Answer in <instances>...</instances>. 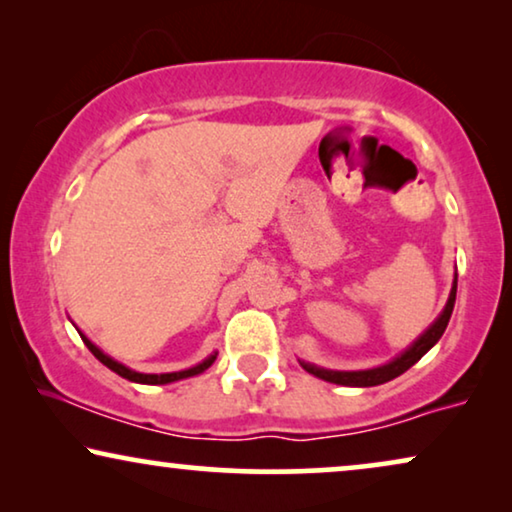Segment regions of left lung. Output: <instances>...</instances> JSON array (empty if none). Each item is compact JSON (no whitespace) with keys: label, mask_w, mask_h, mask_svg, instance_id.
<instances>
[{"label":"left lung","mask_w":512,"mask_h":512,"mask_svg":"<svg viewBox=\"0 0 512 512\" xmlns=\"http://www.w3.org/2000/svg\"><path fill=\"white\" fill-rule=\"evenodd\" d=\"M454 300H457V277H454L450 298H447V305H445V310L440 312V317L433 321V324L426 328V331L419 335V338L412 342V345L405 349L403 354H398L394 361L384 363V366L368 368V370H328V368L312 366V363H305V361H300V366H303L307 373L319 377V380L342 384V387H377V384L394 380V377L403 375L405 370L415 366V363L422 359V356L440 340V335H443L447 328V321H450V317H452Z\"/></svg>","instance_id":"left-lung-1"}]
</instances>
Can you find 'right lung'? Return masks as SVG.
<instances>
[{
  "label": "right lung",
  "instance_id": "1",
  "mask_svg": "<svg viewBox=\"0 0 512 512\" xmlns=\"http://www.w3.org/2000/svg\"><path fill=\"white\" fill-rule=\"evenodd\" d=\"M79 335H81V340H83V345H86L90 352H93V356L97 361H102L104 366H107L109 370H114L116 375H121V377H125V380H130V382H137V384H170V382H177V380H186V377H193V375H200V373H205V370L212 366V363L216 361V354H212V356H207L205 361L202 363H198V366H193V368H186V370H179V373H160V375H146V373H137V370H130L128 366H123V363H118V361H114L111 359V356H107L102 352L100 347L97 345H93V342H90L86 335H83L81 331H79Z\"/></svg>",
  "mask_w": 512,
  "mask_h": 512
}]
</instances>
